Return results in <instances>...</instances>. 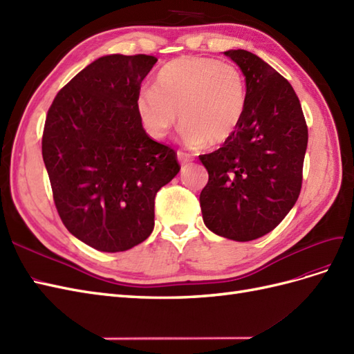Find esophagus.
I'll use <instances>...</instances> for the list:
<instances>
[{
	"mask_svg": "<svg viewBox=\"0 0 354 354\" xmlns=\"http://www.w3.org/2000/svg\"><path fill=\"white\" fill-rule=\"evenodd\" d=\"M176 156H178V161H179L183 166L189 165V162H192V157H189L188 153H185V152H183V151H178Z\"/></svg>",
	"mask_w": 354,
	"mask_h": 354,
	"instance_id": "1",
	"label": "esophagus"
}]
</instances>
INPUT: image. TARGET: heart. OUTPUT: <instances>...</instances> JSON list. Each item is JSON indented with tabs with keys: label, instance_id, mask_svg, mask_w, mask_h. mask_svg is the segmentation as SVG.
I'll return each instance as SVG.
<instances>
[{
	"label": "heart",
	"instance_id": "b5f03b06",
	"mask_svg": "<svg viewBox=\"0 0 354 354\" xmlns=\"http://www.w3.org/2000/svg\"><path fill=\"white\" fill-rule=\"evenodd\" d=\"M145 129L161 139L178 121L189 147H218L238 131L247 109V88L239 68L205 57H179L162 66L153 88L136 98Z\"/></svg>",
	"mask_w": 354,
	"mask_h": 354
}]
</instances>
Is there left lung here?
Returning a JSON list of instances; mask_svg holds the SVG:
<instances>
[{
  "label": "left lung",
  "mask_w": 354,
  "mask_h": 354,
  "mask_svg": "<svg viewBox=\"0 0 354 354\" xmlns=\"http://www.w3.org/2000/svg\"><path fill=\"white\" fill-rule=\"evenodd\" d=\"M224 55L245 76L247 109L233 138L198 157L209 175L201 207L211 232L247 242L274 230L295 206L308 129L287 79L248 50Z\"/></svg>",
  "instance_id": "1"
}]
</instances>
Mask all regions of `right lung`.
<instances>
[{
  "label": "right lung",
  "mask_w": 354,
  "mask_h": 354,
  "mask_svg": "<svg viewBox=\"0 0 354 354\" xmlns=\"http://www.w3.org/2000/svg\"><path fill=\"white\" fill-rule=\"evenodd\" d=\"M151 55H106L62 88L44 122L41 153L67 230L104 252L127 251L153 230L158 189L180 166L152 140L136 109Z\"/></svg>",
  "instance_id": "obj_1"
}]
</instances>
